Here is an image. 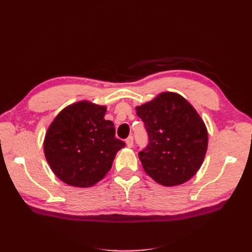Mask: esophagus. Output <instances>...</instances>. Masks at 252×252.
<instances>
[{"label": "esophagus", "instance_id": "esophagus-1", "mask_svg": "<svg viewBox=\"0 0 252 252\" xmlns=\"http://www.w3.org/2000/svg\"><path fill=\"white\" fill-rule=\"evenodd\" d=\"M126 145H127L128 148H131L133 146V138L131 135L128 136V138L126 139Z\"/></svg>", "mask_w": 252, "mask_h": 252}]
</instances>
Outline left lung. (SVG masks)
<instances>
[{"label":"left lung","mask_w":252,"mask_h":252,"mask_svg":"<svg viewBox=\"0 0 252 252\" xmlns=\"http://www.w3.org/2000/svg\"><path fill=\"white\" fill-rule=\"evenodd\" d=\"M135 109L148 134V145L139 152L145 172L168 187L191 179L208 146L207 128L199 113L173 93H163Z\"/></svg>","instance_id":"8db88e82"}]
</instances>
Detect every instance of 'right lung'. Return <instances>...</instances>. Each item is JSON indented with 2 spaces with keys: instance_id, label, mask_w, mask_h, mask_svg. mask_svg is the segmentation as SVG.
I'll list each match as a JSON object with an SVG mask.
<instances>
[{
  "instance_id": "1",
  "label": "right lung",
  "mask_w": 252,
  "mask_h": 252,
  "mask_svg": "<svg viewBox=\"0 0 252 252\" xmlns=\"http://www.w3.org/2000/svg\"><path fill=\"white\" fill-rule=\"evenodd\" d=\"M105 106L81 101L61 111L44 140V154L51 170L66 184L90 187L107 173L125 143L117 139Z\"/></svg>"
}]
</instances>
